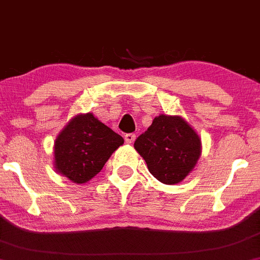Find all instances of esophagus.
I'll return each mask as SVG.
<instances>
[{
	"label": "esophagus",
	"mask_w": 260,
	"mask_h": 260,
	"mask_svg": "<svg viewBox=\"0 0 260 260\" xmlns=\"http://www.w3.org/2000/svg\"><path fill=\"white\" fill-rule=\"evenodd\" d=\"M124 140H126L127 144H132V143L136 140V134L134 133H128L124 136Z\"/></svg>",
	"instance_id": "obj_1"
}]
</instances>
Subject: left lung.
I'll return each mask as SVG.
<instances>
[{
	"label": "left lung",
	"instance_id": "obj_1",
	"mask_svg": "<svg viewBox=\"0 0 260 260\" xmlns=\"http://www.w3.org/2000/svg\"><path fill=\"white\" fill-rule=\"evenodd\" d=\"M149 172L165 184L180 183L202 154L199 136L180 116L160 115L134 142Z\"/></svg>",
	"mask_w": 260,
	"mask_h": 260
}]
</instances>
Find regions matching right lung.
I'll list each match as a JSON object with an SVG mask.
<instances>
[{
  "instance_id": "obj_1",
  "label": "right lung",
  "mask_w": 260,
  "mask_h": 260,
  "mask_svg": "<svg viewBox=\"0 0 260 260\" xmlns=\"http://www.w3.org/2000/svg\"><path fill=\"white\" fill-rule=\"evenodd\" d=\"M123 142L120 134L91 112L79 113L66 124L55 140L56 171L74 183H86L99 174Z\"/></svg>"
}]
</instances>
